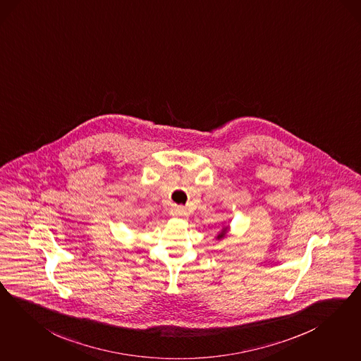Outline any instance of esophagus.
Wrapping results in <instances>:
<instances>
[{"label": "esophagus", "mask_w": 361, "mask_h": 361, "mask_svg": "<svg viewBox=\"0 0 361 361\" xmlns=\"http://www.w3.org/2000/svg\"><path fill=\"white\" fill-rule=\"evenodd\" d=\"M171 215L175 216V218H187L188 216V211L186 209H183V207H180V206H178V207L171 209Z\"/></svg>", "instance_id": "1"}]
</instances>
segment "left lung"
I'll use <instances>...</instances> for the list:
<instances>
[{"label":"left lung","mask_w":361,"mask_h":361,"mask_svg":"<svg viewBox=\"0 0 361 361\" xmlns=\"http://www.w3.org/2000/svg\"><path fill=\"white\" fill-rule=\"evenodd\" d=\"M227 230H228V228H227V227H223V228H221V233H218V236H216V239H219V240H221V239H223V238H224V236H226V233H227Z\"/></svg>","instance_id":"8db88e82"}]
</instances>
